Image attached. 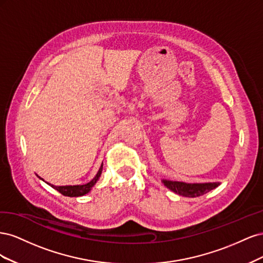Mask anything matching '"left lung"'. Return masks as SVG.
<instances>
[{
	"instance_id": "left-lung-1",
	"label": "left lung",
	"mask_w": 263,
	"mask_h": 263,
	"mask_svg": "<svg viewBox=\"0 0 263 263\" xmlns=\"http://www.w3.org/2000/svg\"><path fill=\"white\" fill-rule=\"evenodd\" d=\"M164 185L182 196L186 197H196L201 196L205 193L210 192L211 190L217 187L219 183H184V182H178V181H166L162 180Z\"/></svg>"
}]
</instances>
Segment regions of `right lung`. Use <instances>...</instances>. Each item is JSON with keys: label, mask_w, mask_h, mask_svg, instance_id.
Wrapping results in <instances>:
<instances>
[{"label": "right lung", "mask_w": 263, "mask_h": 263, "mask_svg": "<svg viewBox=\"0 0 263 263\" xmlns=\"http://www.w3.org/2000/svg\"><path fill=\"white\" fill-rule=\"evenodd\" d=\"M102 169H103V164H101L100 169L97 173V176H95L89 183H86V184H82V185H67V186H54L51 185L53 189H55L60 192L62 195L65 196H70V197H73V196H82L84 194H86L87 192H90V190L92 189V186L97 183V181L99 180V178L101 177V173H102Z\"/></svg>", "instance_id": "1"}]
</instances>
